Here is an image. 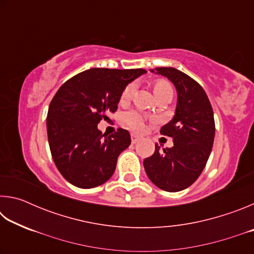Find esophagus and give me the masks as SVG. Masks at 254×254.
I'll return each mask as SVG.
<instances>
[{
	"label": "esophagus",
	"instance_id": "esophagus-1",
	"mask_svg": "<svg viewBox=\"0 0 254 254\" xmlns=\"http://www.w3.org/2000/svg\"><path fill=\"white\" fill-rule=\"evenodd\" d=\"M131 140H132V143L134 144L136 142H139V141L141 140V136L134 134V133H132V134H131Z\"/></svg>",
	"mask_w": 254,
	"mask_h": 254
}]
</instances>
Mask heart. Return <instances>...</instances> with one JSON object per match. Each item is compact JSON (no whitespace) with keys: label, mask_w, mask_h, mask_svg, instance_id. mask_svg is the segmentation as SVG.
<instances>
[{"label":"heart","mask_w":254,"mask_h":254,"mask_svg":"<svg viewBox=\"0 0 254 254\" xmlns=\"http://www.w3.org/2000/svg\"><path fill=\"white\" fill-rule=\"evenodd\" d=\"M135 87H136L135 83H131L123 89L121 97H120V102H121L122 104H126V103H127L131 100L133 94L135 92ZM153 92L156 94V96L159 97L161 95H165V94L173 93V87H171V85L168 83V81L159 79L153 85ZM124 121H126L127 127H131L132 130L137 131V132H142L145 130V118L140 113V112L137 111L127 112V113H126V115H124Z\"/></svg>","instance_id":"obj_1"}]
</instances>
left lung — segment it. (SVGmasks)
Instances as JSON below:
<instances>
[{"mask_svg": "<svg viewBox=\"0 0 254 254\" xmlns=\"http://www.w3.org/2000/svg\"><path fill=\"white\" fill-rule=\"evenodd\" d=\"M177 89V107L173 120L160 133L173 137L174 147L156 150L143 166L149 179L162 190L175 192L194 184L205 168L212 151L215 121L212 105L195 79L173 67L154 68ZM153 71V70H151Z\"/></svg>", "mask_w": 254, "mask_h": 254, "instance_id": "1", "label": "left lung"}]
</instances>
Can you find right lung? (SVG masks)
Listing matches in <instances>:
<instances>
[{"label":"right lung","instance_id":"add662e5","mask_svg":"<svg viewBox=\"0 0 254 254\" xmlns=\"http://www.w3.org/2000/svg\"><path fill=\"white\" fill-rule=\"evenodd\" d=\"M147 70L91 68L65 81L50 102L47 132L54 162L67 182L94 188L114 174L118 157L131 144L120 127L106 135L97 128L115 113L127 85Z\"/></svg>","mask_w":254,"mask_h":254}]
</instances>
